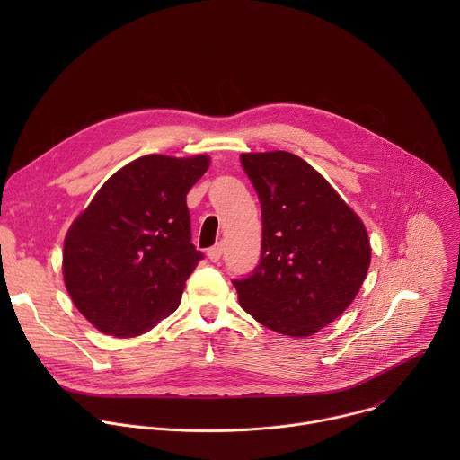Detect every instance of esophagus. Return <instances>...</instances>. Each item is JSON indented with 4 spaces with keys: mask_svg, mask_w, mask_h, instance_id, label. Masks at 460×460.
<instances>
[{
    "mask_svg": "<svg viewBox=\"0 0 460 460\" xmlns=\"http://www.w3.org/2000/svg\"><path fill=\"white\" fill-rule=\"evenodd\" d=\"M222 243H218V245H213V247H209L208 249V256H209V260L211 261H218L220 258H222Z\"/></svg>",
    "mask_w": 460,
    "mask_h": 460,
    "instance_id": "esophagus-1",
    "label": "esophagus"
}]
</instances>
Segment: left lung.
<instances>
[{
	"instance_id": "left-lung-1",
	"label": "left lung",
	"mask_w": 460,
	"mask_h": 460,
	"mask_svg": "<svg viewBox=\"0 0 460 460\" xmlns=\"http://www.w3.org/2000/svg\"><path fill=\"white\" fill-rule=\"evenodd\" d=\"M261 206V254L233 280L261 325L309 337L341 316L367 275L371 247L357 213L305 160L286 151L240 156Z\"/></svg>"
}]
</instances>
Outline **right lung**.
Wrapping results in <instances>:
<instances>
[{"label": "right lung", "instance_id": "1", "mask_svg": "<svg viewBox=\"0 0 460 460\" xmlns=\"http://www.w3.org/2000/svg\"><path fill=\"white\" fill-rule=\"evenodd\" d=\"M209 156L147 155L114 172L73 222L63 280L78 311L105 335L137 337L169 316L204 258L190 243L185 196Z\"/></svg>", "mask_w": 460, "mask_h": 460}]
</instances>
